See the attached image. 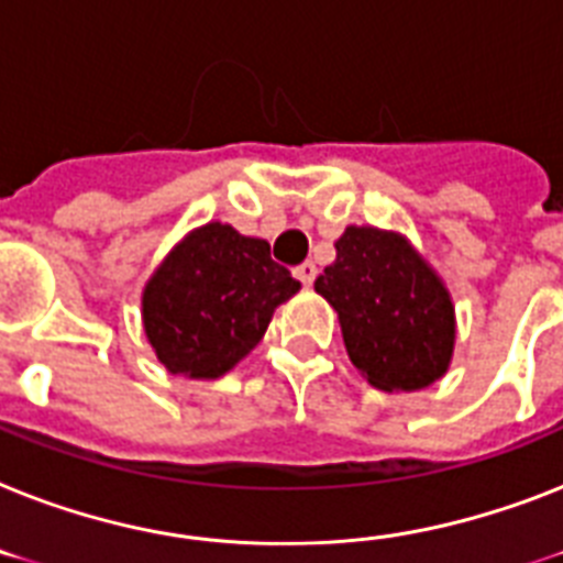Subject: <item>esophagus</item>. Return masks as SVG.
<instances>
[{
    "instance_id": "obj_1",
    "label": "esophagus",
    "mask_w": 563,
    "mask_h": 563,
    "mask_svg": "<svg viewBox=\"0 0 563 563\" xmlns=\"http://www.w3.org/2000/svg\"><path fill=\"white\" fill-rule=\"evenodd\" d=\"M295 277L303 283V286H312L314 277H318V266H314V263H300V266L295 268Z\"/></svg>"
}]
</instances>
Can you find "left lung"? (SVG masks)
<instances>
[{"label": "left lung", "mask_w": 563, "mask_h": 563, "mask_svg": "<svg viewBox=\"0 0 563 563\" xmlns=\"http://www.w3.org/2000/svg\"><path fill=\"white\" fill-rule=\"evenodd\" d=\"M314 291L338 312L350 361L369 385L410 393L445 376L454 355V303L401 234L350 225Z\"/></svg>", "instance_id": "8db88e82"}]
</instances>
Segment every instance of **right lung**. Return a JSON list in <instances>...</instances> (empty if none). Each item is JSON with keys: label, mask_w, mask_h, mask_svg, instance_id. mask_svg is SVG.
Wrapping results in <instances>:
<instances>
[{"label": "right lung", "mask_w": 563, "mask_h": 563, "mask_svg": "<svg viewBox=\"0 0 563 563\" xmlns=\"http://www.w3.org/2000/svg\"><path fill=\"white\" fill-rule=\"evenodd\" d=\"M297 289L266 240L208 222L178 242L144 286V332L170 373L219 378L260 344L274 309Z\"/></svg>", "instance_id": "1"}]
</instances>
